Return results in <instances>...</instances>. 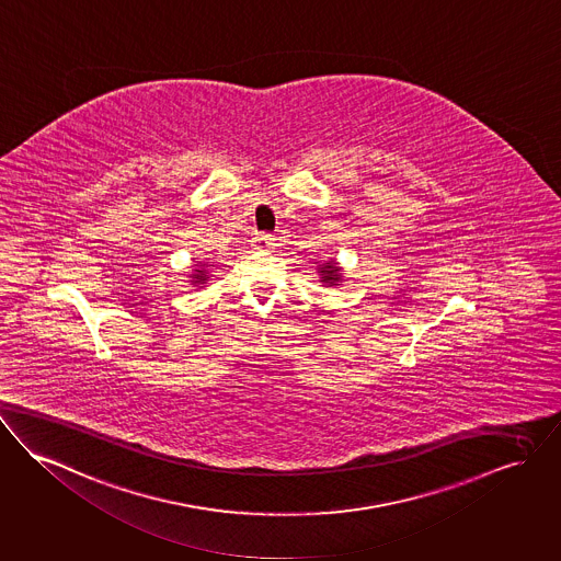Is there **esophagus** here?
I'll use <instances>...</instances> for the list:
<instances>
[{"label":"esophagus","mask_w":561,"mask_h":561,"mask_svg":"<svg viewBox=\"0 0 561 561\" xmlns=\"http://www.w3.org/2000/svg\"><path fill=\"white\" fill-rule=\"evenodd\" d=\"M275 245V237L271 232H256L252 237V248L254 250H271Z\"/></svg>","instance_id":"1"}]
</instances>
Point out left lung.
I'll return each instance as SVG.
<instances>
[{"instance_id":"1","label":"left lung","mask_w":561,"mask_h":561,"mask_svg":"<svg viewBox=\"0 0 561 561\" xmlns=\"http://www.w3.org/2000/svg\"><path fill=\"white\" fill-rule=\"evenodd\" d=\"M320 275H322V282L329 284V286H339V279H341V273L339 268L334 266V263H324L320 266Z\"/></svg>"}]
</instances>
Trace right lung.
I'll return each mask as SVG.
<instances>
[{
  "label": "right lung",
  "mask_w": 561,
  "mask_h": 561,
  "mask_svg": "<svg viewBox=\"0 0 561 561\" xmlns=\"http://www.w3.org/2000/svg\"><path fill=\"white\" fill-rule=\"evenodd\" d=\"M205 282H207L205 271H203V268H197V273H195V284H205Z\"/></svg>",
  "instance_id": "obj_1"
}]
</instances>
